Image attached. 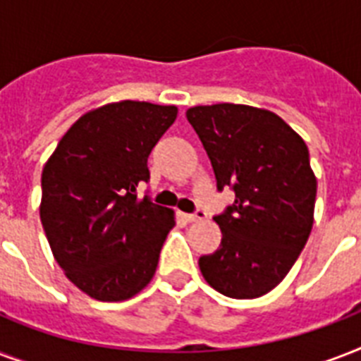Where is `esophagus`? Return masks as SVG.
Here are the masks:
<instances>
[{"mask_svg":"<svg viewBox=\"0 0 361 361\" xmlns=\"http://www.w3.org/2000/svg\"><path fill=\"white\" fill-rule=\"evenodd\" d=\"M185 219L191 221V223H195V221H202V219H206V214H204L202 209H197L195 214H187Z\"/></svg>","mask_w":361,"mask_h":361,"instance_id":"34e87169","label":"esophagus"}]
</instances>
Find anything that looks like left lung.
Listing matches in <instances>:
<instances>
[{
    "mask_svg": "<svg viewBox=\"0 0 361 361\" xmlns=\"http://www.w3.org/2000/svg\"><path fill=\"white\" fill-rule=\"evenodd\" d=\"M185 116L217 191H234V202L214 215L223 238L217 251L198 258L200 271L228 298L262 296L285 279L311 234L317 180L307 146L269 110L221 103Z\"/></svg>",
    "mask_w": 361,
    "mask_h": 361,
    "instance_id": "left-lung-1",
    "label": "left lung"
}]
</instances>
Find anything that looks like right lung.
I'll use <instances>...</instances> for the list:
<instances>
[{"label": "right lung", "instance_id": "obj_1", "mask_svg": "<svg viewBox=\"0 0 361 361\" xmlns=\"http://www.w3.org/2000/svg\"><path fill=\"white\" fill-rule=\"evenodd\" d=\"M178 109L121 101L87 112L59 140L41 178V223L65 275L87 296L121 302L152 281L172 212L136 187Z\"/></svg>", "mask_w": 361, "mask_h": 361}]
</instances>
